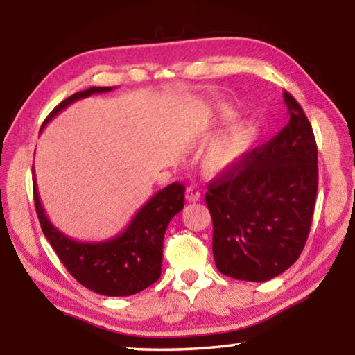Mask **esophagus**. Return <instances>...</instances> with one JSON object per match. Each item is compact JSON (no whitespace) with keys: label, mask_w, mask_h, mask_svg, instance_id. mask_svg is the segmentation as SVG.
I'll return each mask as SVG.
<instances>
[{"label":"esophagus","mask_w":355,"mask_h":355,"mask_svg":"<svg viewBox=\"0 0 355 355\" xmlns=\"http://www.w3.org/2000/svg\"><path fill=\"white\" fill-rule=\"evenodd\" d=\"M200 189L196 184H191L186 188V200L188 202H197L200 199Z\"/></svg>","instance_id":"obj_1"}]
</instances>
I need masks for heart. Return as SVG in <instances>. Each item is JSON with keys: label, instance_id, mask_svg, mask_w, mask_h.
<instances>
[{"label": "heart", "instance_id": "heart-1", "mask_svg": "<svg viewBox=\"0 0 355 355\" xmlns=\"http://www.w3.org/2000/svg\"><path fill=\"white\" fill-rule=\"evenodd\" d=\"M255 131L252 127H238L222 135L203 156V169L209 173H218L235 164L248 152Z\"/></svg>", "mask_w": 355, "mask_h": 355}]
</instances>
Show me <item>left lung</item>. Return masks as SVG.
Here are the masks:
<instances>
[{"mask_svg": "<svg viewBox=\"0 0 355 355\" xmlns=\"http://www.w3.org/2000/svg\"><path fill=\"white\" fill-rule=\"evenodd\" d=\"M290 122L208 186L216 268L266 282L285 272L307 241L318 191V148L302 107L286 91Z\"/></svg>", "mask_w": 355, "mask_h": 355, "instance_id": "obj_1", "label": "left lung"}]
</instances>
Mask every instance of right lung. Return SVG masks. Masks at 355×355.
<instances>
[{
    "label": "right lung",
    "mask_w": 355,
    "mask_h": 355,
    "mask_svg": "<svg viewBox=\"0 0 355 355\" xmlns=\"http://www.w3.org/2000/svg\"><path fill=\"white\" fill-rule=\"evenodd\" d=\"M112 89L116 87H89L73 94L50 112L42 128L76 100L111 92ZM33 186L42 232L59 260L83 286L103 296H131L159 279L166 228L173 216L184 207V186L182 183H172L156 192L146 205L137 209L122 233L105 241H76L65 235L45 214L35 177Z\"/></svg>",
    "instance_id": "right-lung-1"
}]
</instances>
